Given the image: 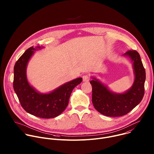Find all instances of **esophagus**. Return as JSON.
Masks as SVG:
<instances>
[{
	"label": "esophagus",
	"instance_id": "34e87169",
	"mask_svg": "<svg viewBox=\"0 0 154 154\" xmlns=\"http://www.w3.org/2000/svg\"><path fill=\"white\" fill-rule=\"evenodd\" d=\"M83 82H88L90 80V75L88 74H85L82 77Z\"/></svg>",
	"mask_w": 154,
	"mask_h": 154
}]
</instances>
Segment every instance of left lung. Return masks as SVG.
I'll use <instances>...</instances> for the list:
<instances>
[{"mask_svg":"<svg viewBox=\"0 0 154 154\" xmlns=\"http://www.w3.org/2000/svg\"><path fill=\"white\" fill-rule=\"evenodd\" d=\"M133 62L135 74L134 84L129 90L122 94L114 93L95 78L90 81L92 85V102L97 111L110 117L124 116L138 105L144 94L146 72L139 53L134 50L126 52Z\"/></svg>","mask_w":154,"mask_h":154,"instance_id":"obj_1","label":"left lung"}]
</instances>
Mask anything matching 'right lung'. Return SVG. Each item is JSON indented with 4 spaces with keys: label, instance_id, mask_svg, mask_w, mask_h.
<instances>
[{
    "label": "right lung",
    "instance_id": "1",
    "mask_svg": "<svg viewBox=\"0 0 154 154\" xmlns=\"http://www.w3.org/2000/svg\"><path fill=\"white\" fill-rule=\"evenodd\" d=\"M36 48L39 49L42 47ZM36 49L30 48L16 62L13 88L21 106L27 113L41 118H55L67 107L73 89L82 82V78L66 83L50 93H38L30 85L26 76L27 63Z\"/></svg>",
    "mask_w": 154,
    "mask_h": 154
}]
</instances>
